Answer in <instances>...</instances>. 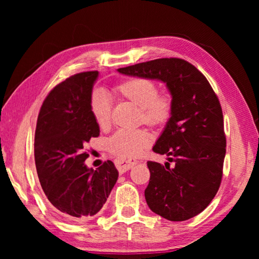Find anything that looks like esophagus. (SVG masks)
Wrapping results in <instances>:
<instances>
[{
    "label": "esophagus",
    "mask_w": 259,
    "mask_h": 259,
    "mask_svg": "<svg viewBox=\"0 0 259 259\" xmlns=\"http://www.w3.org/2000/svg\"><path fill=\"white\" fill-rule=\"evenodd\" d=\"M137 163H138V161L135 159H121V160L115 161L116 168L119 169L120 172L126 171V170L131 169L135 164H137Z\"/></svg>",
    "instance_id": "1"
}]
</instances>
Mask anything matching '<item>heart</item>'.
<instances>
[{
	"label": "heart",
	"instance_id": "b5f03b06",
	"mask_svg": "<svg viewBox=\"0 0 259 259\" xmlns=\"http://www.w3.org/2000/svg\"><path fill=\"white\" fill-rule=\"evenodd\" d=\"M114 94L121 100L139 108L138 123L161 128L168 123L172 114V99L169 95L159 94L154 81L145 77H131L114 88ZM90 109L97 124L106 129L111 124L112 107L106 96L95 93L90 100ZM152 137L145 129L119 131L108 142V150L121 159L138 156L151 145Z\"/></svg>",
	"mask_w": 259,
	"mask_h": 259
}]
</instances>
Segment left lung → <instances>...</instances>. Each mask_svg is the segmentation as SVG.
<instances>
[{"label": "left lung", "instance_id": "1", "mask_svg": "<svg viewBox=\"0 0 259 259\" xmlns=\"http://www.w3.org/2000/svg\"><path fill=\"white\" fill-rule=\"evenodd\" d=\"M117 72L163 82L172 98L171 117L153 151L175 163L147 162L148 207L172 222L196 216L211 202L223 177L226 138L216 94L198 68L179 58L155 59Z\"/></svg>", "mask_w": 259, "mask_h": 259}]
</instances>
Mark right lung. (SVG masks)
Masks as SVG:
<instances>
[{
    "label": "right lung",
    "instance_id": "right-lung-1",
    "mask_svg": "<svg viewBox=\"0 0 259 259\" xmlns=\"http://www.w3.org/2000/svg\"><path fill=\"white\" fill-rule=\"evenodd\" d=\"M99 73H78L56 85L38 113L35 130V165L42 190L55 212L67 221L95 216L119 177L112 161L94 170L83 146L99 136L90 109Z\"/></svg>",
    "mask_w": 259,
    "mask_h": 259
}]
</instances>
